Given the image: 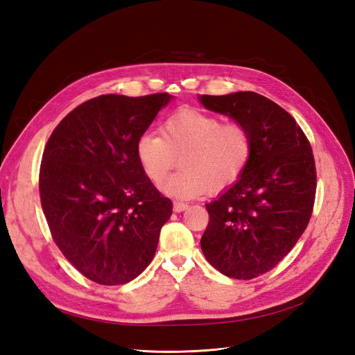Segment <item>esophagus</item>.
Returning a JSON list of instances; mask_svg holds the SVG:
<instances>
[{
  "instance_id": "obj_1",
  "label": "esophagus",
  "mask_w": 355,
  "mask_h": 355,
  "mask_svg": "<svg viewBox=\"0 0 355 355\" xmlns=\"http://www.w3.org/2000/svg\"><path fill=\"white\" fill-rule=\"evenodd\" d=\"M187 207H189V205L184 203V202H175L174 203V211L175 212H184Z\"/></svg>"
}]
</instances>
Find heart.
<instances>
[{
  "label": "heart",
  "instance_id": "b5f03b06",
  "mask_svg": "<svg viewBox=\"0 0 355 355\" xmlns=\"http://www.w3.org/2000/svg\"><path fill=\"white\" fill-rule=\"evenodd\" d=\"M253 150V135L247 124L224 123L216 115L196 110L175 112L164 123L161 136L144 133L136 143L139 165L155 184L181 161L182 169L161 186L165 194L178 199L234 186L250 165Z\"/></svg>",
  "mask_w": 355,
  "mask_h": 355
}]
</instances>
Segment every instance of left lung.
Wrapping results in <instances>:
<instances>
[{"instance_id":"8db88e82","label":"left lung","mask_w":355,"mask_h":355,"mask_svg":"<svg viewBox=\"0 0 355 355\" xmlns=\"http://www.w3.org/2000/svg\"><path fill=\"white\" fill-rule=\"evenodd\" d=\"M209 111L247 124L254 150L244 175L206 205L202 252L234 279H253L293 250L309 225L316 198V165L304 131L278 103L256 92L202 95Z\"/></svg>"}]
</instances>
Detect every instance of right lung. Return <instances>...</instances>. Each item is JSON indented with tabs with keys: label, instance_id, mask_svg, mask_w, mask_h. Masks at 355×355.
<instances>
[{
	"label": "right lung",
	"instance_id": "add662e5",
	"mask_svg": "<svg viewBox=\"0 0 355 355\" xmlns=\"http://www.w3.org/2000/svg\"><path fill=\"white\" fill-rule=\"evenodd\" d=\"M168 94L101 95L52 131L39 169L48 227L64 257L101 285L133 281L152 261L173 202L144 175L136 143Z\"/></svg>",
	"mask_w": 355,
	"mask_h": 355
}]
</instances>
